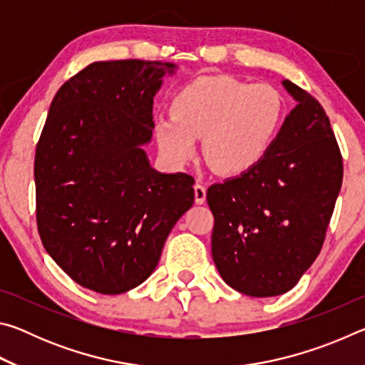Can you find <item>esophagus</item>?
Returning a JSON list of instances; mask_svg holds the SVG:
<instances>
[{"instance_id":"obj_1","label":"esophagus","mask_w":365,"mask_h":365,"mask_svg":"<svg viewBox=\"0 0 365 365\" xmlns=\"http://www.w3.org/2000/svg\"><path fill=\"white\" fill-rule=\"evenodd\" d=\"M195 201L196 205H202L206 201V187L201 182L195 185Z\"/></svg>"}]
</instances>
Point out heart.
<instances>
[{
  "label": "heart",
  "mask_w": 365,
  "mask_h": 365,
  "mask_svg": "<svg viewBox=\"0 0 365 365\" xmlns=\"http://www.w3.org/2000/svg\"><path fill=\"white\" fill-rule=\"evenodd\" d=\"M172 115L159 117L156 140L174 164L202 153L224 174H243L261 163L279 137L287 101L275 86L230 76H205L172 98Z\"/></svg>",
  "instance_id": "obj_1"
}]
</instances>
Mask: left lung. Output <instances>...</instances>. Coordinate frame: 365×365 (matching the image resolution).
Wrapping results in <instances>:
<instances>
[{
    "instance_id": "8db88e82",
    "label": "left lung",
    "mask_w": 365,
    "mask_h": 365,
    "mask_svg": "<svg viewBox=\"0 0 365 365\" xmlns=\"http://www.w3.org/2000/svg\"><path fill=\"white\" fill-rule=\"evenodd\" d=\"M296 106L261 163L207 188L212 259L227 285L267 298L292 289L325 242L343 158L320 103L289 80Z\"/></svg>"
}]
</instances>
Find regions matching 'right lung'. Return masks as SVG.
I'll return each instance as SVG.
<instances>
[{"label": "right lung", "instance_id": "right-lung-1", "mask_svg": "<svg viewBox=\"0 0 365 365\" xmlns=\"http://www.w3.org/2000/svg\"><path fill=\"white\" fill-rule=\"evenodd\" d=\"M160 61H103L53 98L35 151L36 227L73 282L101 294L138 287L172 227L193 206L195 178L160 174L141 145L153 133Z\"/></svg>", "mask_w": 365, "mask_h": 365}]
</instances>
